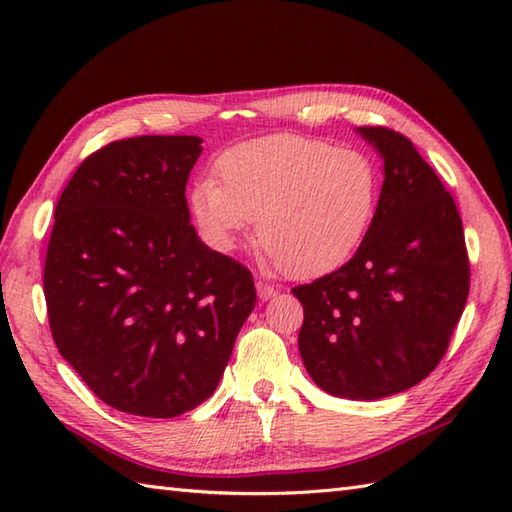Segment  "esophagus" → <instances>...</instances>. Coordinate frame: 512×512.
Wrapping results in <instances>:
<instances>
[{
	"label": "esophagus",
	"instance_id": "obj_1",
	"mask_svg": "<svg viewBox=\"0 0 512 512\" xmlns=\"http://www.w3.org/2000/svg\"><path fill=\"white\" fill-rule=\"evenodd\" d=\"M257 295L262 301H268V299H273L277 295V288L270 286V284H264V281H257Z\"/></svg>",
	"mask_w": 512,
	"mask_h": 512
}]
</instances>
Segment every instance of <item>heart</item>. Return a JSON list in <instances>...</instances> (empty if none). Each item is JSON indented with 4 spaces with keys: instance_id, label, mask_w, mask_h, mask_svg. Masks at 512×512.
I'll return each mask as SVG.
<instances>
[{
    "instance_id": "b5f03b06",
    "label": "heart",
    "mask_w": 512,
    "mask_h": 512,
    "mask_svg": "<svg viewBox=\"0 0 512 512\" xmlns=\"http://www.w3.org/2000/svg\"><path fill=\"white\" fill-rule=\"evenodd\" d=\"M217 176L195 182L189 198L206 242L231 253L259 220L262 264L292 279L341 268L374 220L376 171L354 149L268 136L226 151Z\"/></svg>"
}]
</instances>
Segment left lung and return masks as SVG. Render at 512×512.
Listing matches in <instances>:
<instances>
[{"mask_svg": "<svg viewBox=\"0 0 512 512\" xmlns=\"http://www.w3.org/2000/svg\"><path fill=\"white\" fill-rule=\"evenodd\" d=\"M383 158L374 220L350 262L292 288L299 352L332 396L400 394L438 367L469 297V257L451 193L409 138L358 127Z\"/></svg>", "mask_w": 512, "mask_h": 512, "instance_id": "left-lung-1", "label": "left lung"}]
</instances>
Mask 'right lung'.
Returning a JSON list of instances; mask_svg holds the SVG:
<instances>
[{"label": "right lung", "instance_id": "right-lung-1", "mask_svg": "<svg viewBox=\"0 0 512 512\" xmlns=\"http://www.w3.org/2000/svg\"><path fill=\"white\" fill-rule=\"evenodd\" d=\"M198 136H136L81 162L43 268L52 339L105 405L176 418L209 398L257 292L195 233L184 198Z\"/></svg>", "mask_w": 512, "mask_h": 512}]
</instances>
